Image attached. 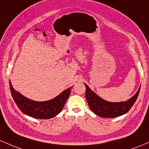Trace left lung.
Masks as SVG:
<instances>
[{"instance_id":"8db88e82","label":"left lung","mask_w":149,"mask_h":149,"mask_svg":"<svg viewBox=\"0 0 149 149\" xmlns=\"http://www.w3.org/2000/svg\"><path fill=\"white\" fill-rule=\"evenodd\" d=\"M84 85L86 86L85 96H86L88 106L91 108V111L98 116L108 118H115V117L120 116L127 113L134 104L139 93L140 88H141L139 87L137 92L127 101L119 102V103L118 102L113 103V102L105 101L103 98H100L90 89V88L86 84H84Z\"/></svg>"}]
</instances>
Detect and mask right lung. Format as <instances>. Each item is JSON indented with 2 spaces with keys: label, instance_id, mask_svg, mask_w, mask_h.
Segmentation results:
<instances>
[{
  "label": "right lung",
  "instance_id": "1",
  "mask_svg": "<svg viewBox=\"0 0 149 149\" xmlns=\"http://www.w3.org/2000/svg\"><path fill=\"white\" fill-rule=\"evenodd\" d=\"M11 94L15 103L23 113L37 119H50L61 113L69 97L71 88L70 87L63 91L56 98L47 101H35L29 99L15 91L9 81Z\"/></svg>",
  "mask_w": 149,
  "mask_h": 149
}]
</instances>
